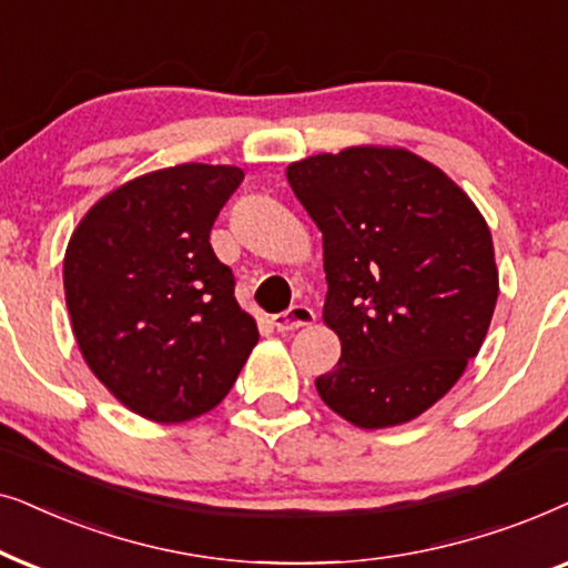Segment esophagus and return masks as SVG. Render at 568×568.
Listing matches in <instances>:
<instances>
[{"label": "esophagus", "mask_w": 568, "mask_h": 568, "mask_svg": "<svg viewBox=\"0 0 568 568\" xmlns=\"http://www.w3.org/2000/svg\"><path fill=\"white\" fill-rule=\"evenodd\" d=\"M314 320H316L314 308H308L304 304H296V306H291L288 312L272 316V324H275L277 332H288V329L308 327V324H314Z\"/></svg>", "instance_id": "obj_1"}]
</instances>
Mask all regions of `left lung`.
Returning a JSON list of instances; mask_svg holds the SVG:
<instances>
[{
	"instance_id": "left-lung-1",
	"label": "left lung",
	"mask_w": 568,
	"mask_h": 568,
	"mask_svg": "<svg viewBox=\"0 0 568 568\" xmlns=\"http://www.w3.org/2000/svg\"><path fill=\"white\" fill-rule=\"evenodd\" d=\"M285 176L322 231L324 322L343 345L316 392L358 428L418 418L486 339L498 298L486 221L447 173L397 148L312 155Z\"/></svg>"
}]
</instances>
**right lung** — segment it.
I'll list each match as a JSON object with an SVG mask.
<instances>
[{"label":"right lung","mask_w":568,"mask_h":568,"mask_svg":"<svg viewBox=\"0 0 568 568\" xmlns=\"http://www.w3.org/2000/svg\"><path fill=\"white\" fill-rule=\"evenodd\" d=\"M244 171L181 163L103 196L64 256V296L88 366L142 418L181 423L229 395L260 339L210 231Z\"/></svg>","instance_id":"add662e5"}]
</instances>
